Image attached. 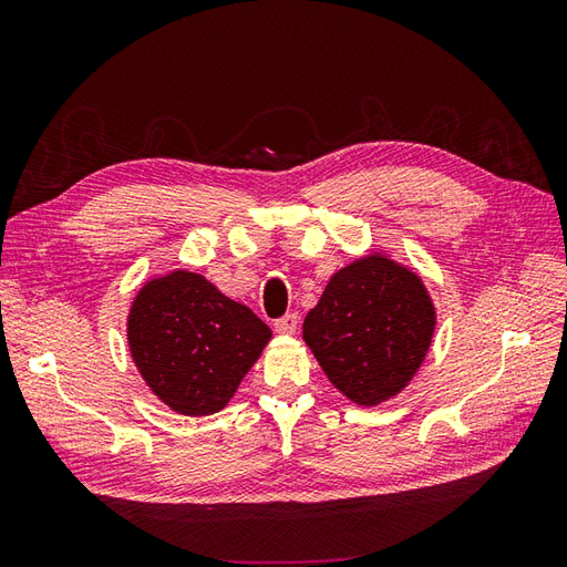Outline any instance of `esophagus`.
Masks as SVG:
<instances>
[{"label":"esophagus","mask_w":567,"mask_h":567,"mask_svg":"<svg viewBox=\"0 0 567 567\" xmlns=\"http://www.w3.org/2000/svg\"><path fill=\"white\" fill-rule=\"evenodd\" d=\"M298 323H300L298 315L290 312V315H286V317H281V319L274 321V329H277V333L293 336V333H296V329H298Z\"/></svg>","instance_id":"34e87169"}]
</instances>
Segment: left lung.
<instances>
[{
  "mask_svg": "<svg viewBox=\"0 0 567 567\" xmlns=\"http://www.w3.org/2000/svg\"><path fill=\"white\" fill-rule=\"evenodd\" d=\"M435 323V305L419 274L371 250L329 279L305 317L302 340L350 402L375 406L414 379Z\"/></svg>",
  "mask_w": 567,
  "mask_h": 567,
  "instance_id": "1",
  "label": "left lung"
}]
</instances>
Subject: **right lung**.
<instances>
[{"label":"right lung","mask_w":567,"mask_h":567,"mask_svg":"<svg viewBox=\"0 0 567 567\" xmlns=\"http://www.w3.org/2000/svg\"><path fill=\"white\" fill-rule=\"evenodd\" d=\"M271 329L250 307L188 269L146 281L127 315V346L156 398L182 416L225 409Z\"/></svg>","instance_id":"obj_1"}]
</instances>
